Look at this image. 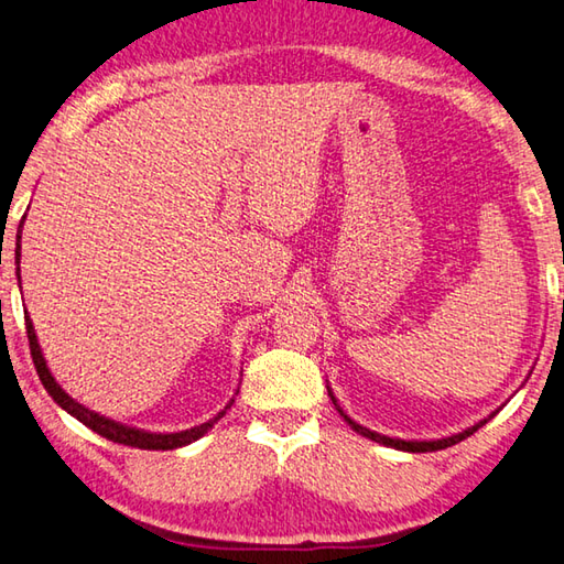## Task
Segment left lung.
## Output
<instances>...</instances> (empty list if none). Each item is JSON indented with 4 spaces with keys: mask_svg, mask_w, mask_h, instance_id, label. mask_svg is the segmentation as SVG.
Returning a JSON list of instances; mask_svg holds the SVG:
<instances>
[{
    "mask_svg": "<svg viewBox=\"0 0 564 564\" xmlns=\"http://www.w3.org/2000/svg\"><path fill=\"white\" fill-rule=\"evenodd\" d=\"M333 397V394H330ZM333 404H335V409L337 412H340V416L345 419L347 424H350L357 434H362V436H367V438H372V442H377V444H384V446H392V448H399V452H412V454H426V452H438V448H446V446H454V444H458V442H464L466 436H470L474 432H478L480 426H484L488 419H484V422L480 424H476V426H470V429H466V432H460V434H454V436H448V438H436V442H402V438H389V436H382V434H375V432H370V429H365V426H360V424H355L350 416H347L340 406H337V402H335V397H333Z\"/></svg>",
    "mask_w": 564,
    "mask_h": 564,
    "instance_id": "8db88e82",
    "label": "left lung"
}]
</instances>
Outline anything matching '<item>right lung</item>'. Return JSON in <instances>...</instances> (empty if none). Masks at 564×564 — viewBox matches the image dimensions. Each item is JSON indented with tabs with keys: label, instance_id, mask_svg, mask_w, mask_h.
<instances>
[{
	"label": "right lung",
	"instance_id": "obj_1",
	"mask_svg": "<svg viewBox=\"0 0 564 564\" xmlns=\"http://www.w3.org/2000/svg\"><path fill=\"white\" fill-rule=\"evenodd\" d=\"M24 224V219H22ZM22 231V229H19ZM19 239H22V234L17 237V263H19V256H22V243H19ZM17 275H19V269H17ZM24 323H26V337H29V350H32V360H34V367H36V375L41 384H44L46 392L54 397V402L58 406H64L66 412L70 416H76L80 424H86L88 429H94L96 434H100L104 438H108V442L112 444H126V446H135V448H148V452H170V448H180V446H187L192 442H197V438L202 434H207L209 429L219 422V419L227 414V409L224 412H219L214 419H209L207 424H199L194 429H187V432H177V434H150V432H140V429H130V426H122L118 422H112V419H106L100 416L96 412H90V409L80 406L78 402H74L64 389H61L56 384L54 377H51L48 367H46V360L44 355H41V347H39V340H36V333H34V325H32V317L24 315Z\"/></svg>",
	"mask_w": 564,
	"mask_h": 564
}]
</instances>
